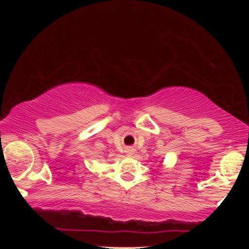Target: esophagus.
I'll return each instance as SVG.
<instances>
[{"mask_svg": "<svg viewBox=\"0 0 249 249\" xmlns=\"http://www.w3.org/2000/svg\"><path fill=\"white\" fill-rule=\"evenodd\" d=\"M126 155H127V156H133L134 155V149L132 148V147H128V148L126 149Z\"/></svg>", "mask_w": 249, "mask_h": 249, "instance_id": "34e87169", "label": "esophagus"}]
</instances>
